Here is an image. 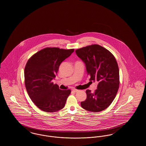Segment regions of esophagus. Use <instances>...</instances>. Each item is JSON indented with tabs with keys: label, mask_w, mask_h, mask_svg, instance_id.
Wrapping results in <instances>:
<instances>
[{
	"label": "esophagus",
	"mask_w": 146,
	"mask_h": 146,
	"mask_svg": "<svg viewBox=\"0 0 146 146\" xmlns=\"http://www.w3.org/2000/svg\"><path fill=\"white\" fill-rule=\"evenodd\" d=\"M72 91H73V92H78L79 90H77V89H73Z\"/></svg>",
	"instance_id": "1"
}]
</instances>
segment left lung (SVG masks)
Returning a JSON list of instances; mask_svg holds the SVG:
<instances>
[{
    "label": "left lung",
    "instance_id": "1",
    "mask_svg": "<svg viewBox=\"0 0 146 146\" xmlns=\"http://www.w3.org/2000/svg\"><path fill=\"white\" fill-rule=\"evenodd\" d=\"M76 52L85 63L90 80L98 83L94 93L90 90L86 91L87 97L81 102V106L92 112L102 111L111 104L118 92L117 62L111 52L97 44L77 49Z\"/></svg>",
    "mask_w": 146,
    "mask_h": 146
}]
</instances>
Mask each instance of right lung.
Returning <instances> with one entry per match:
<instances>
[{
    "label": "right lung",
    "mask_w": 146,
    "mask_h": 146,
    "mask_svg": "<svg viewBox=\"0 0 146 146\" xmlns=\"http://www.w3.org/2000/svg\"><path fill=\"white\" fill-rule=\"evenodd\" d=\"M74 49L46 48L38 51L28 61L25 69V82L28 95L40 110L55 112L64 107L70 90H62L52 80L63 61Z\"/></svg>",
    "instance_id": "right-lung-1"
}]
</instances>
